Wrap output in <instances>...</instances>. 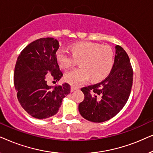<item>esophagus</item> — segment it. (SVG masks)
Listing matches in <instances>:
<instances>
[{
  "label": "esophagus",
  "mask_w": 153,
  "mask_h": 153,
  "mask_svg": "<svg viewBox=\"0 0 153 153\" xmlns=\"http://www.w3.org/2000/svg\"><path fill=\"white\" fill-rule=\"evenodd\" d=\"M77 89H78V87L75 86V85H72V86H71V91L72 92H73L74 91H75V90H77Z\"/></svg>",
  "instance_id": "obj_1"
}]
</instances>
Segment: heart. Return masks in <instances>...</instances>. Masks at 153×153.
I'll list each match as a JSON object with an SVG mask.
<instances>
[{"instance_id":"b5f03b06","label":"heart","mask_w":153,"mask_h":153,"mask_svg":"<svg viewBox=\"0 0 153 153\" xmlns=\"http://www.w3.org/2000/svg\"><path fill=\"white\" fill-rule=\"evenodd\" d=\"M72 55L63 50H58L56 59L58 65L64 70L74 65L80 60L81 68L75 69L65 74V80L72 85H79L91 78L93 81L105 79L114 64V51L108 46H102L91 42L74 43L70 46Z\"/></svg>"}]
</instances>
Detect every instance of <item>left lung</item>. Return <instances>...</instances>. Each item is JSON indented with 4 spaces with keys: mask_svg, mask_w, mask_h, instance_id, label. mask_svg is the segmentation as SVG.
Here are the masks:
<instances>
[{
    "mask_svg": "<svg viewBox=\"0 0 153 153\" xmlns=\"http://www.w3.org/2000/svg\"><path fill=\"white\" fill-rule=\"evenodd\" d=\"M112 70L101 82L81 88L84 100L79 105L80 114L86 120L102 123L112 118L124 107L130 95L133 70L126 51L116 45Z\"/></svg>",
    "mask_w": 153,
    "mask_h": 153,
    "instance_id": "1",
    "label": "left lung"
}]
</instances>
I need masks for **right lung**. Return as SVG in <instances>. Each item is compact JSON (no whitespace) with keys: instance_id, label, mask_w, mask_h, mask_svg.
Wrapping results in <instances>:
<instances>
[{"instance_id":"obj_1","label":"right lung","mask_w":153,"mask_h":153,"mask_svg":"<svg viewBox=\"0 0 153 153\" xmlns=\"http://www.w3.org/2000/svg\"><path fill=\"white\" fill-rule=\"evenodd\" d=\"M58 48L59 42L53 37L38 39L26 46L16 60L14 83L18 100L35 118H47L57 114L62 99L70 92L67 83L47 85L49 76L58 81L63 75L56 59Z\"/></svg>"}]
</instances>
